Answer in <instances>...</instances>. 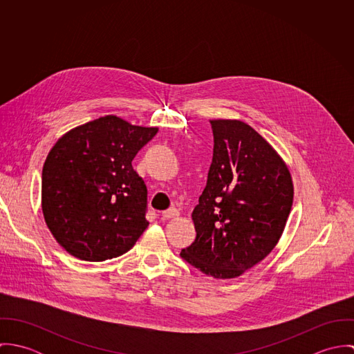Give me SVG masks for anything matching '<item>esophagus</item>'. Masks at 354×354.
<instances>
[{
	"mask_svg": "<svg viewBox=\"0 0 354 354\" xmlns=\"http://www.w3.org/2000/svg\"><path fill=\"white\" fill-rule=\"evenodd\" d=\"M178 215H180V211H178L177 208H174V207H171V208H169V209H166V211L162 212V218H163V219L176 218V216H178Z\"/></svg>",
	"mask_w": 354,
	"mask_h": 354,
	"instance_id": "esophagus-1",
	"label": "esophagus"
}]
</instances>
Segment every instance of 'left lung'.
Returning <instances> with one entry per match:
<instances>
[{
    "label": "left lung",
    "instance_id": "8db88e82",
    "mask_svg": "<svg viewBox=\"0 0 354 354\" xmlns=\"http://www.w3.org/2000/svg\"><path fill=\"white\" fill-rule=\"evenodd\" d=\"M212 162L192 212L196 239L180 256L203 274L229 279L277 245L293 204L290 173L248 124L209 121Z\"/></svg>",
    "mask_w": 354,
    "mask_h": 354
}]
</instances>
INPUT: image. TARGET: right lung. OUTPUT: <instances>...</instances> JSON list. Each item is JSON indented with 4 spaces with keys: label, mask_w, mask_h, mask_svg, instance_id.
<instances>
[{
    "label": "right lung",
    "mask_w": 354,
    "mask_h": 354,
    "mask_svg": "<svg viewBox=\"0 0 354 354\" xmlns=\"http://www.w3.org/2000/svg\"><path fill=\"white\" fill-rule=\"evenodd\" d=\"M156 132L106 115L54 145L42 170V211L66 252L87 261L113 259L147 229V187L132 160Z\"/></svg>",
    "instance_id": "add662e5"
}]
</instances>
